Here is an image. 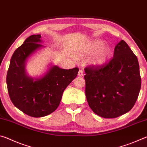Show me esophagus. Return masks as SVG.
Instances as JSON below:
<instances>
[{
	"mask_svg": "<svg viewBox=\"0 0 147 147\" xmlns=\"http://www.w3.org/2000/svg\"><path fill=\"white\" fill-rule=\"evenodd\" d=\"M78 74V76H84V71H83L82 69H80Z\"/></svg>",
	"mask_w": 147,
	"mask_h": 147,
	"instance_id": "obj_1",
	"label": "esophagus"
}]
</instances>
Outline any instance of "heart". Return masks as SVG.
<instances>
[{"label": "heart", "instance_id": "obj_1", "mask_svg": "<svg viewBox=\"0 0 147 147\" xmlns=\"http://www.w3.org/2000/svg\"><path fill=\"white\" fill-rule=\"evenodd\" d=\"M104 42L100 40H94L81 47L80 53L85 55L93 54L91 59L92 63L95 65L101 66L108 61L110 56V49L108 47L104 46Z\"/></svg>", "mask_w": 147, "mask_h": 147}]
</instances>
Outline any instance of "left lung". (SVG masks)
I'll use <instances>...</instances> for the list:
<instances>
[{"label": "left lung", "mask_w": 147, "mask_h": 147, "mask_svg": "<svg viewBox=\"0 0 147 147\" xmlns=\"http://www.w3.org/2000/svg\"><path fill=\"white\" fill-rule=\"evenodd\" d=\"M85 73L86 98L94 113L115 118L133 108L141 78L138 58L124 40L117 44L108 63L87 67Z\"/></svg>", "instance_id": "left-lung-1"}]
</instances>
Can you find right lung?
<instances>
[{
	"label": "right lung",
	"instance_id": "add662e5",
	"mask_svg": "<svg viewBox=\"0 0 147 147\" xmlns=\"http://www.w3.org/2000/svg\"><path fill=\"white\" fill-rule=\"evenodd\" d=\"M41 35H32L15 51L7 73L6 84L12 103L24 113L41 117L53 113L60 103L62 94L78 74V68L64 69L54 65L36 80L26 75L25 62L43 45Z\"/></svg>",
	"mask_w": 147,
	"mask_h": 147
}]
</instances>
